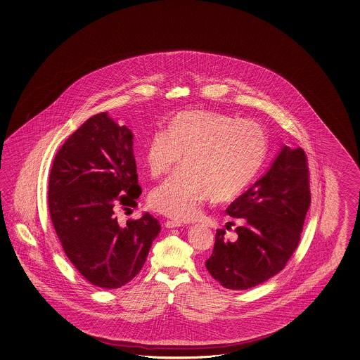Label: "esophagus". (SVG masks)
<instances>
[{"label": "esophagus", "instance_id": "1", "mask_svg": "<svg viewBox=\"0 0 360 360\" xmlns=\"http://www.w3.org/2000/svg\"><path fill=\"white\" fill-rule=\"evenodd\" d=\"M165 226L169 229L181 228V226H184V224L181 221H176V219H167Z\"/></svg>", "mask_w": 360, "mask_h": 360}]
</instances>
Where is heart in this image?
Instances as JSON below:
<instances>
[{
    "mask_svg": "<svg viewBox=\"0 0 360 360\" xmlns=\"http://www.w3.org/2000/svg\"><path fill=\"white\" fill-rule=\"evenodd\" d=\"M266 152V134L252 120L205 110L176 115L169 129L152 132L144 160L149 174H167L184 153V167L158 184L150 205L181 221L196 219L210 196L226 202L252 181Z\"/></svg>",
    "mask_w": 360,
    "mask_h": 360,
    "instance_id": "1",
    "label": "heart"
}]
</instances>
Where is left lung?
Wrapping results in <instances>:
<instances>
[{"label": "left lung", "mask_w": 360, "mask_h": 360, "mask_svg": "<svg viewBox=\"0 0 360 360\" xmlns=\"http://www.w3.org/2000/svg\"><path fill=\"white\" fill-rule=\"evenodd\" d=\"M311 204L304 150L282 146L271 167L229 205L230 217L243 219L230 242L217 230L205 262L214 280L231 290L255 288L281 272L297 250Z\"/></svg>", "instance_id": "1"}]
</instances>
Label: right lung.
Returning a JSON list of instances; mask_svg holds the SVG:
<instances>
[{
  "instance_id": "right-lung-1",
  "label": "right lung",
  "mask_w": 360,
  "mask_h": 360,
  "mask_svg": "<svg viewBox=\"0 0 360 360\" xmlns=\"http://www.w3.org/2000/svg\"><path fill=\"white\" fill-rule=\"evenodd\" d=\"M131 130L106 112L80 126L53 161L48 205L62 248L86 280L118 289L141 272L161 230L144 213L121 225L117 208H135L141 196Z\"/></svg>"
}]
</instances>
